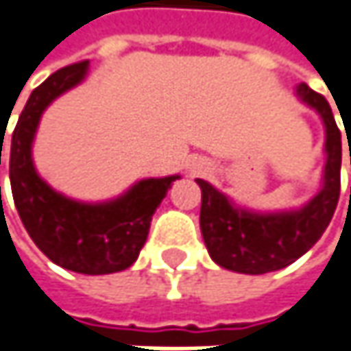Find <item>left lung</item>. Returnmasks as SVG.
<instances>
[{
    "label": "left lung",
    "mask_w": 351,
    "mask_h": 351,
    "mask_svg": "<svg viewBox=\"0 0 351 351\" xmlns=\"http://www.w3.org/2000/svg\"><path fill=\"white\" fill-rule=\"evenodd\" d=\"M296 97L313 108L325 126L321 190L306 204L292 210L260 213L239 206L213 184L196 180L202 190V239L213 262L225 269L258 276L290 265L321 239L335 213L339 200L341 132L321 93L300 84Z\"/></svg>",
    "instance_id": "8db88e82"
}]
</instances>
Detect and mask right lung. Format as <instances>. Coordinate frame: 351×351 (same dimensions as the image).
<instances>
[{
    "label": "right lung",
    "mask_w": 351,
    "mask_h": 351,
    "mask_svg": "<svg viewBox=\"0 0 351 351\" xmlns=\"http://www.w3.org/2000/svg\"><path fill=\"white\" fill-rule=\"evenodd\" d=\"M88 71L89 61L63 67L30 93L14 128L8 157L14 202L36 247L65 269L101 276L136 262L151 219L180 176L138 180L124 194L104 202L69 198L38 176L32 145L40 118L59 95L80 86Z\"/></svg>",
    "instance_id": "add662e5"
}]
</instances>
